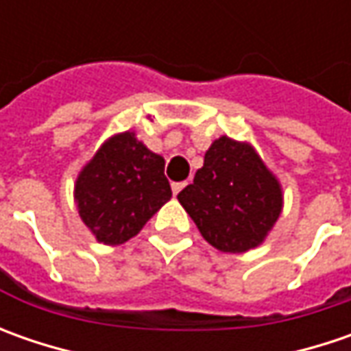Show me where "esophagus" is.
<instances>
[{"instance_id": "esophagus-1", "label": "esophagus", "mask_w": 351, "mask_h": 351, "mask_svg": "<svg viewBox=\"0 0 351 351\" xmlns=\"http://www.w3.org/2000/svg\"><path fill=\"white\" fill-rule=\"evenodd\" d=\"M187 185V182H176V183H171V191H173V195H178L180 191H182L183 187Z\"/></svg>"}]
</instances>
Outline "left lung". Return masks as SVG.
<instances>
[{
	"instance_id": "left-lung-1",
	"label": "left lung",
	"mask_w": 351,
	"mask_h": 351,
	"mask_svg": "<svg viewBox=\"0 0 351 351\" xmlns=\"http://www.w3.org/2000/svg\"><path fill=\"white\" fill-rule=\"evenodd\" d=\"M201 236L221 252L260 246L283 209L281 183L248 142L221 136L178 195Z\"/></svg>"
}]
</instances>
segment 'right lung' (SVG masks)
I'll use <instances>...</instances> for the list:
<instances>
[{
    "label": "right lung",
    "mask_w": 351,
    "mask_h": 351,
    "mask_svg": "<svg viewBox=\"0 0 351 351\" xmlns=\"http://www.w3.org/2000/svg\"><path fill=\"white\" fill-rule=\"evenodd\" d=\"M164 166V158L130 130L103 142L80 171L74 189L80 217L97 242H127L168 203L171 187Z\"/></svg>",
    "instance_id": "right-lung-1"
}]
</instances>
